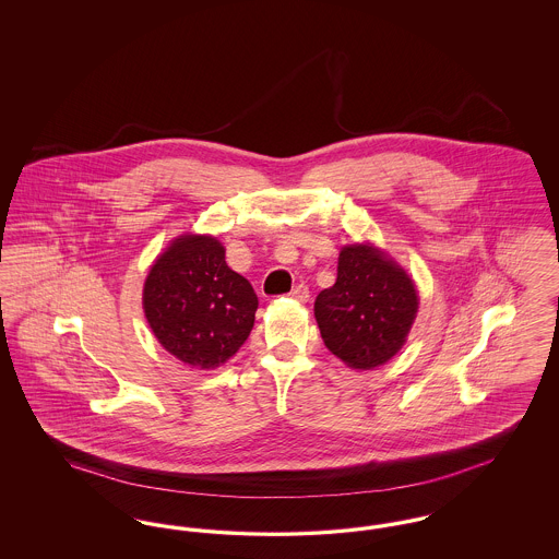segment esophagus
Listing matches in <instances>:
<instances>
[{
	"label": "esophagus",
	"instance_id": "1",
	"mask_svg": "<svg viewBox=\"0 0 559 559\" xmlns=\"http://www.w3.org/2000/svg\"><path fill=\"white\" fill-rule=\"evenodd\" d=\"M289 295H292V299H295V301H301V304H304V301H308L310 292H308V287H306V285H297Z\"/></svg>",
	"mask_w": 559,
	"mask_h": 559
}]
</instances>
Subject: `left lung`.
I'll return each mask as SVG.
<instances>
[{"instance_id": "obj_1", "label": "left lung", "mask_w": 559, "mask_h": 559, "mask_svg": "<svg viewBox=\"0 0 559 559\" xmlns=\"http://www.w3.org/2000/svg\"><path fill=\"white\" fill-rule=\"evenodd\" d=\"M417 308L411 276L385 251L356 242L342 249L337 281L319 293L314 317L324 346L347 367L371 371L399 354Z\"/></svg>"}]
</instances>
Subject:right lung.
Wrapping results in <instances>:
<instances>
[{
	"label": "right lung",
	"mask_w": 559,
	"mask_h": 559,
	"mask_svg": "<svg viewBox=\"0 0 559 559\" xmlns=\"http://www.w3.org/2000/svg\"><path fill=\"white\" fill-rule=\"evenodd\" d=\"M224 253L215 237L182 235L144 281L142 306L155 337L197 369H215L235 356L255 320L258 295Z\"/></svg>",
	"instance_id": "right-lung-1"
}]
</instances>
